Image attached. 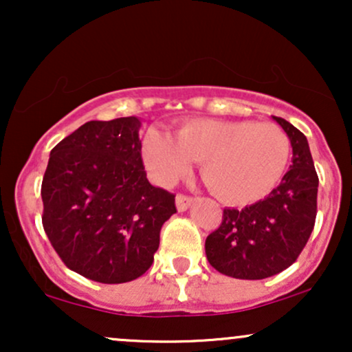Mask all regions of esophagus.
<instances>
[{"mask_svg":"<svg viewBox=\"0 0 352 352\" xmlns=\"http://www.w3.org/2000/svg\"><path fill=\"white\" fill-rule=\"evenodd\" d=\"M193 201H195V199H192V197L188 195H182V193H179V195L175 197V205L179 212H185V210H188L193 205Z\"/></svg>","mask_w":352,"mask_h":352,"instance_id":"1","label":"esophagus"}]
</instances>
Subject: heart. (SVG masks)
<instances>
[{"instance_id":"heart-1","label":"heart","mask_w":352,"mask_h":352,"mask_svg":"<svg viewBox=\"0 0 352 352\" xmlns=\"http://www.w3.org/2000/svg\"><path fill=\"white\" fill-rule=\"evenodd\" d=\"M144 162L160 184L170 185L201 162V179L218 200L233 207L254 204L278 187L288 168L292 144L274 124L193 119L168 134L151 129Z\"/></svg>"}]
</instances>
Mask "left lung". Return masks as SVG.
<instances>
[{"instance_id": "8db88e82", "label": "left lung", "mask_w": 352, "mask_h": 352, "mask_svg": "<svg viewBox=\"0 0 352 352\" xmlns=\"http://www.w3.org/2000/svg\"><path fill=\"white\" fill-rule=\"evenodd\" d=\"M272 117L292 142L289 170L263 200L241 210L225 208L220 228L205 241L210 265L240 280H263L292 266L316 220L319 180L308 139L288 120Z\"/></svg>"}]
</instances>
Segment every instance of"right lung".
I'll return each mask as SVG.
<instances>
[{
  "instance_id": "right-lung-1",
  "label": "right lung",
  "mask_w": 352,
  "mask_h": 352,
  "mask_svg": "<svg viewBox=\"0 0 352 352\" xmlns=\"http://www.w3.org/2000/svg\"><path fill=\"white\" fill-rule=\"evenodd\" d=\"M139 117L91 120L52 148L43 227L64 265L92 281L142 276L159 250L175 195L147 180Z\"/></svg>"
}]
</instances>
